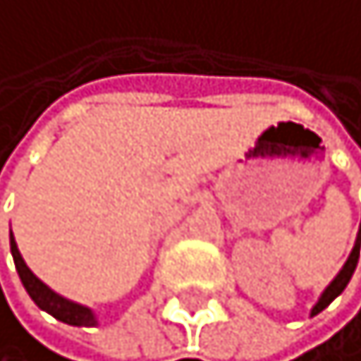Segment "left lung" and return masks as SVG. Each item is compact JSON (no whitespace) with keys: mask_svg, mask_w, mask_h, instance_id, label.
<instances>
[{"mask_svg":"<svg viewBox=\"0 0 361 361\" xmlns=\"http://www.w3.org/2000/svg\"><path fill=\"white\" fill-rule=\"evenodd\" d=\"M360 248H361V225H360V232H357V241H355V248H353V252H350V257L345 259V264H343V269L338 271V276L331 281L329 285H327V290L322 292V297L318 299V304L313 306V311H311V315H318L320 311H324L331 301H334L341 292L345 290V285L350 283V278H353V274H355V269H357V262H360Z\"/></svg>","mask_w":361,"mask_h":361,"instance_id":"obj_1","label":"left lung"}]
</instances>
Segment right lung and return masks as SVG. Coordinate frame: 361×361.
<instances>
[{
	"label": "right lung",
	"instance_id": "obj_1",
	"mask_svg": "<svg viewBox=\"0 0 361 361\" xmlns=\"http://www.w3.org/2000/svg\"><path fill=\"white\" fill-rule=\"evenodd\" d=\"M11 255H13L16 271H18V276H20L27 295L32 297V301L41 308V311L50 313L53 318H57L60 322L73 324V327H94L97 318H94V313L90 311L87 306H80V304H76V301L64 299L62 295L53 292L46 283L39 281V278L32 274V269L25 264L20 250H18L13 232H11Z\"/></svg>",
	"mask_w": 361,
	"mask_h": 361
}]
</instances>
